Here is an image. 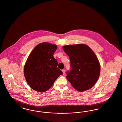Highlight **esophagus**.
<instances>
[{"label": "esophagus", "instance_id": "1", "mask_svg": "<svg viewBox=\"0 0 122 122\" xmlns=\"http://www.w3.org/2000/svg\"><path fill=\"white\" fill-rule=\"evenodd\" d=\"M62 71H63V74H65V71H66L65 70H62Z\"/></svg>", "mask_w": 122, "mask_h": 122}]
</instances>
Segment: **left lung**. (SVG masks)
Segmentation results:
<instances>
[{
  "mask_svg": "<svg viewBox=\"0 0 122 122\" xmlns=\"http://www.w3.org/2000/svg\"><path fill=\"white\" fill-rule=\"evenodd\" d=\"M63 49L70 60L71 70L66 72L68 80L79 92L92 87L100 73V64L94 52L84 44L65 46Z\"/></svg>",
  "mask_w": 122,
  "mask_h": 122,
  "instance_id": "1",
  "label": "left lung"
}]
</instances>
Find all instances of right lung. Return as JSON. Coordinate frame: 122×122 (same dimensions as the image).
Instances as JSON below:
<instances>
[{"label": "right lung", "mask_w": 122, "mask_h": 122, "mask_svg": "<svg viewBox=\"0 0 122 122\" xmlns=\"http://www.w3.org/2000/svg\"><path fill=\"white\" fill-rule=\"evenodd\" d=\"M56 45L42 43L32 51L24 67V74L30 86L40 92L47 91L63 72L57 68L53 54Z\"/></svg>", "instance_id": "add662e5"}]
</instances>
